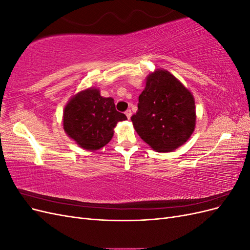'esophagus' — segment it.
<instances>
[{
    "instance_id": "esophagus-1",
    "label": "esophagus",
    "mask_w": 250,
    "mask_h": 250,
    "mask_svg": "<svg viewBox=\"0 0 250 250\" xmlns=\"http://www.w3.org/2000/svg\"><path fill=\"white\" fill-rule=\"evenodd\" d=\"M125 115H126V117H127L128 119H130V118H131V115H132L131 110H130V109H127V110L125 111Z\"/></svg>"
}]
</instances>
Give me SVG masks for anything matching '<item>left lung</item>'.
I'll return each instance as SVG.
<instances>
[{
  "instance_id": "left-lung-1",
  "label": "left lung",
  "mask_w": 250,
  "mask_h": 250,
  "mask_svg": "<svg viewBox=\"0 0 250 250\" xmlns=\"http://www.w3.org/2000/svg\"><path fill=\"white\" fill-rule=\"evenodd\" d=\"M131 121L141 139L154 151L172 152L194 132L193 94L170 72L158 69L147 76Z\"/></svg>"
}]
</instances>
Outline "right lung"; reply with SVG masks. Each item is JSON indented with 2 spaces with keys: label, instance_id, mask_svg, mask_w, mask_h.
I'll return each mask as SVG.
<instances>
[{
  "label": "right lung",
  "instance_id": "right-lung-1",
  "mask_svg": "<svg viewBox=\"0 0 250 250\" xmlns=\"http://www.w3.org/2000/svg\"><path fill=\"white\" fill-rule=\"evenodd\" d=\"M127 117L116 109L112 98H104L99 88L80 90L66 103L62 124L67 137L82 149L96 151L104 147L113 137L118 122Z\"/></svg>",
  "mask_w": 250,
  "mask_h": 250
}]
</instances>
